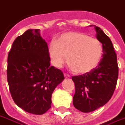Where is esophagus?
<instances>
[{
  "instance_id": "esophagus-1",
  "label": "esophagus",
  "mask_w": 125,
  "mask_h": 125,
  "mask_svg": "<svg viewBox=\"0 0 125 125\" xmlns=\"http://www.w3.org/2000/svg\"><path fill=\"white\" fill-rule=\"evenodd\" d=\"M64 76H65V78H71V76H70L69 74H66V73H65V74H64Z\"/></svg>"
}]
</instances>
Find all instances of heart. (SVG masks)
<instances>
[{
    "label": "heart",
    "mask_w": 125,
    "mask_h": 125,
    "mask_svg": "<svg viewBox=\"0 0 125 125\" xmlns=\"http://www.w3.org/2000/svg\"><path fill=\"white\" fill-rule=\"evenodd\" d=\"M103 45L99 40L80 32H68L52 42L49 53L54 65L61 67L68 60L75 71L85 74L98 65L103 55Z\"/></svg>",
    "instance_id": "1"
}]
</instances>
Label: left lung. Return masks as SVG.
Here are the masks:
<instances>
[{
    "instance_id": "left-lung-1",
    "label": "left lung",
    "mask_w": 125,
    "mask_h": 125,
    "mask_svg": "<svg viewBox=\"0 0 125 125\" xmlns=\"http://www.w3.org/2000/svg\"><path fill=\"white\" fill-rule=\"evenodd\" d=\"M96 38L103 45V55L94 70L83 75L74 76L73 105L83 112H90L105 105L115 91L118 78L117 55L110 38L101 28L95 26Z\"/></svg>"
}]
</instances>
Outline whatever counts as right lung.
<instances>
[{"mask_svg":"<svg viewBox=\"0 0 125 125\" xmlns=\"http://www.w3.org/2000/svg\"><path fill=\"white\" fill-rule=\"evenodd\" d=\"M47 43L40 29L18 36L8 53L7 80L13 101L29 113L40 115L51 106V96L64 80L61 70L50 65Z\"/></svg>","mask_w":125,"mask_h":125,"instance_id":"1","label":"right lung"}]
</instances>
